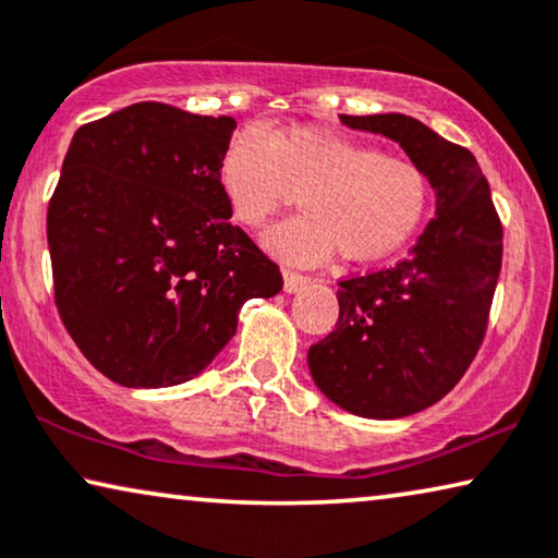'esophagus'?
<instances>
[{
    "label": "esophagus",
    "mask_w": 558,
    "mask_h": 558,
    "mask_svg": "<svg viewBox=\"0 0 558 558\" xmlns=\"http://www.w3.org/2000/svg\"><path fill=\"white\" fill-rule=\"evenodd\" d=\"M310 284V277H304V274H296V271H284V292H299V289Z\"/></svg>",
    "instance_id": "esophagus-1"
}]
</instances>
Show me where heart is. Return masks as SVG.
I'll use <instances>...</instances> for the list:
<instances>
[{
	"instance_id": "heart-1",
	"label": "heart",
	"mask_w": 558,
	"mask_h": 558,
	"mask_svg": "<svg viewBox=\"0 0 558 558\" xmlns=\"http://www.w3.org/2000/svg\"><path fill=\"white\" fill-rule=\"evenodd\" d=\"M219 179L233 219L248 229H262L302 193L304 214L264 239L292 264H319L337 248L347 262L385 259L408 244L430 206V181L415 160L319 128L269 138L246 128L226 148Z\"/></svg>"
}]
</instances>
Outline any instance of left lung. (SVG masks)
Listing matches in <instances>:
<instances>
[{
  "instance_id": "obj_1",
  "label": "left lung",
  "mask_w": 558,
  "mask_h": 558,
  "mask_svg": "<svg viewBox=\"0 0 558 558\" xmlns=\"http://www.w3.org/2000/svg\"><path fill=\"white\" fill-rule=\"evenodd\" d=\"M400 143L435 189V216L408 259L342 279L339 319L310 347V373L347 413L392 420L453 390L486 337L504 229L473 153L400 112L339 116Z\"/></svg>"
}]
</instances>
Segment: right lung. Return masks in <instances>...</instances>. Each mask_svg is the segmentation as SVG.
<instances>
[{"label": "right lung", "instance_id": "right-lung-1", "mask_svg": "<svg viewBox=\"0 0 558 558\" xmlns=\"http://www.w3.org/2000/svg\"><path fill=\"white\" fill-rule=\"evenodd\" d=\"M233 128L135 102L72 135L47 208L54 304L112 383H189L236 335L244 302L284 287L229 221L219 168Z\"/></svg>", "mask_w": 558, "mask_h": 558}]
</instances>
